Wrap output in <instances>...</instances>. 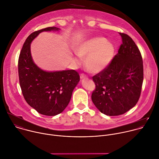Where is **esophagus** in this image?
<instances>
[{"label":"esophagus","instance_id":"1","mask_svg":"<svg viewBox=\"0 0 159 159\" xmlns=\"http://www.w3.org/2000/svg\"><path fill=\"white\" fill-rule=\"evenodd\" d=\"M80 79H87V76L85 75L84 74H80Z\"/></svg>","mask_w":159,"mask_h":159}]
</instances>
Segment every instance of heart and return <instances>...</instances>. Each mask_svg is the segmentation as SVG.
I'll return each instance as SVG.
<instances>
[{"mask_svg":"<svg viewBox=\"0 0 159 159\" xmlns=\"http://www.w3.org/2000/svg\"><path fill=\"white\" fill-rule=\"evenodd\" d=\"M75 52L81 59H85L84 65L89 72L97 74L111 64L115 55L116 47L105 38L95 37L82 42L76 48ZM74 60L78 62L77 59Z\"/></svg>","mask_w":159,"mask_h":159,"instance_id":"b5f03b06","label":"heart"}]
</instances>
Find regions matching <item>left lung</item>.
Masks as SVG:
<instances>
[{"mask_svg":"<svg viewBox=\"0 0 159 159\" xmlns=\"http://www.w3.org/2000/svg\"><path fill=\"white\" fill-rule=\"evenodd\" d=\"M117 55L109 66L92 77L95 90L92 100L103 114H125L137 103L143 79V61L132 39L124 33Z\"/></svg>","mask_w":159,"mask_h":159,"instance_id":"left-lung-1","label":"left lung"}]
</instances>
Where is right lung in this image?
Returning a JSON list of instances; mask_svg holds the SVG:
<instances>
[{
	"label": "right lung",
	"mask_w": 159,
	"mask_h": 159,
	"mask_svg": "<svg viewBox=\"0 0 159 159\" xmlns=\"http://www.w3.org/2000/svg\"><path fill=\"white\" fill-rule=\"evenodd\" d=\"M50 27L32 33L25 40L18 62L19 83L23 96L30 107L39 114L54 116L68 105L80 76L74 70L47 72L34 62L30 43L42 32L59 30Z\"/></svg>",
	"instance_id": "obj_1"
}]
</instances>
